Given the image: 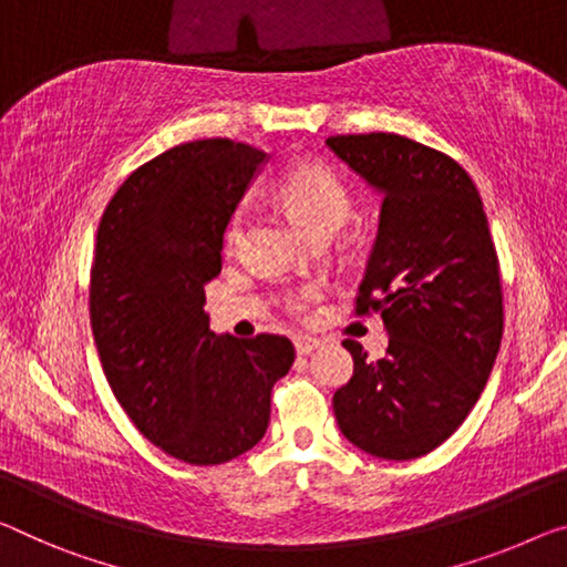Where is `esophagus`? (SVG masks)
Listing matches in <instances>:
<instances>
[{"instance_id":"esophagus-1","label":"esophagus","mask_w":567,"mask_h":567,"mask_svg":"<svg viewBox=\"0 0 567 567\" xmlns=\"http://www.w3.org/2000/svg\"><path fill=\"white\" fill-rule=\"evenodd\" d=\"M293 347H296V354L307 357V354H311L313 350H317V347H319V339H317V337L299 334V337H293Z\"/></svg>"}]
</instances>
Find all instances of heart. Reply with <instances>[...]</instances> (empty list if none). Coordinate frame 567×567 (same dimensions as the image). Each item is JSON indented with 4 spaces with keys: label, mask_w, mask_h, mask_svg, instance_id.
Listing matches in <instances>:
<instances>
[{
    "label": "heart",
    "mask_w": 567,
    "mask_h": 567,
    "mask_svg": "<svg viewBox=\"0 0 567 567\" xmlns=\"http://www.w3.org/2000/svg\"><path fill=\"white\" fill-rule=\"evenodd\" d=\"M274 195L317 238H327V235L342 228L352 213V193L342 174L319 162L299 164V167L281 174V179L274 187ZM243 225H246V207H238L228 223V235H225L228 246H235L240 240ZM313 296H317L313 286L286 291L284 307L299 313L307 309Z\"/></svg>",
    "instance_id": "obj_1"
}]
</instances>
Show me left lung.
Wrapping results in <instances>:
<instances>
[{"instance_id":"8db88e82","label":"left lung","mask_w":567,"mask_h":567,"mask_svg":"<svg viewBox=\"0 0 567 567\" xmlns=\"http://www.w3.org/2000/svg\"><path fill=\"white\" fill-rule=\"evenodd\" d=\"M382 195L378 240L354 299L390 334L382 360L354 339L347 385L334 393L339 431L390 461L429 454L472 413L502 344L499 258L482 197L449 154L400 134L327 138Z\"/></svg>"}]
</instances>
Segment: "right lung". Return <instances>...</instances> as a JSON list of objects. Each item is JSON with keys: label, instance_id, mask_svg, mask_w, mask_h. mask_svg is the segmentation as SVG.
Wrapping results in <instances>:
<instances>
[{"label": "right lung", "instance_id": "add662e5", "mask_svg": "<svg viewBox=\"0 0 567 567\" xmlns=\"http://www.w3.org/2000/svg\"><path fill=\"white\" fill-rule=\"evenodd\" d=\"M264 159L230 138L172 146L128 174L95 235L89 303L103 372L136 429L185 464L254 449L296 357L281 334L217 337L205 311L223 233Z\"/></svg>", "mask_w": 567, "mask_h": 567}]
</instances>
